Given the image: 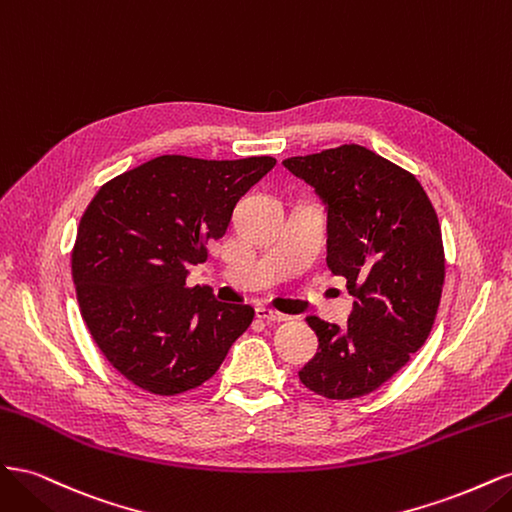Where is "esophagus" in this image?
Wrapping results in <instances>:
<instances>
[{
  "instance_id": "1",
  "label": "esophagus",
  "mask_w": 512,
  "mask_h": 512,
  "mask_svg": "<svg viewBox=\"0 0 512 512\" xmlns=\"http://www.w3.org/2000/svg\"><path fill=\"white\" fill-rule=\"evenodd\" d=\"M256 316H258L260 320H267V322H284V320H288L286 314L275 312V309H269V307H265V305L256 307Z\"/></svg>"
}]
</instances>
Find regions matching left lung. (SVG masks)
<instances>
[{
    "label": "left lung",
    "mask_w": 512,
    "mask_h": 512,
    "mask_svg": "<svg viewBox=\"0 0 512 512\" xmlns=\"http://www.w3.org/2000/svg\"><path fill=\"white\" fill-rule=\"evenodd\" d=\"M327 207V265L356 299L348 327L309 316L318 352L299 378L327 399L363 397L425 344L444 284L436 209L408 170L361 145L282 162Z\"/></svg>",
    "instance_id": "1"
}]
</instances>
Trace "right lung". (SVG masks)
<instances>
[{
    "label": "right lung",
    "mask_w": 512,
    "mask_h": 512,
    "mask_svg": "<svg viewBox=\"0 0 512 512\" xmlns=\"http://www.w3.org/2000/svg\"><path fill=\"white\" fill-rule=\"evenodd\" d=\"M273 166L269 156H160L104 183L85 209L72 250L81 316L106 361L138 389H196L252 324L254 307L220 303L185 277Z\"/></svg>",
    "instance_id": "right-lung-1"
}]
</instances>
